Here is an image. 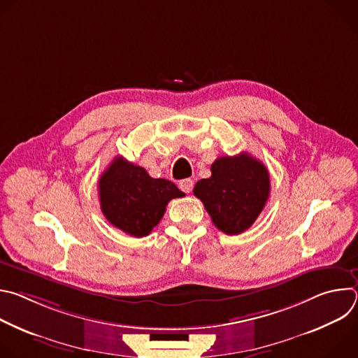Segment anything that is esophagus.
Returning a JSON list of instances; mask_svg holds the SVG:
<instances>
[{"mask_svg": "<svg viewBox=\"0 0 358 358\" xmlns=\"http://www.w3.org/2000/svg\"><path fill=\"white\" fill-rule=\"evenodd\" d=\"M178 187L181 191L184 192H191L192 191V187H194V181L191 178H185V180H181L178 182Z\"/></svg>", "mask_w": 358, "mask_h": 358, "instance_id": "esophagus-1", "label": "esophagus"}]
</instances>
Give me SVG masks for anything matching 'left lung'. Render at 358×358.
<instances>
[{
  "label": "left lung",
  "mask_w": 358,
  "mask_h": 358,
  "mask_svg": "<svg viewBox=\"0 0 358 358\" xmlns=\"http://www.w3.org/2000/svg\"><path fill=\"white\" fill-rule=\"evenodd\" d=\"M271 192L268 169L248 152L220 157L211 177L199 180L194 195L199 198L214 225L227 235L250 228L262 213Z\"/></svg>",
  "instance_id": "obj_1"
}]
</instances>
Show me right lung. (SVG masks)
Returning a JSON list of instances; mask_svg holds the SVG:
<instances>
[{"label": "right lung", "instance_id": "right-lung-1", "mask_svg": "<svg viewBox=\"0 0 358 358\" xmlns=\"http://www.w3.org/2000/svg\"><path fill=\"white\" fill-rule=\"evenodd\" d=\"M184 196L164 178H151L147 171L116 157L99 178L100 208L106 220L123 232L143 238L155 228L173 198Z\"/></svg>", "mask_w": 358, "mask_h": 358}]
</instances>
